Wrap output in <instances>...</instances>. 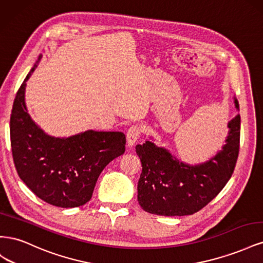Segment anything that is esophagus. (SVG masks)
<instances>
[{
  "mask_svg": "<svg viewBox=\"0 0 263 263\" xmlns=\"http://www.w3.org/2000/svg\"><path fill=\"white\" fill-rule=\"evenodd\" d=\"M141 135V129L138 126H132L129 127V129L127 130L126 134V139H127V146L133 147L135 144H136L137 140L139 139Z\"/></svg>",
  "mask_w": 263,
  "mask_h": 263,
  "instance_id": "1",
  "label": "esophagus"
}]
</instances>
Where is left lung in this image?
<instances>
[{
	"mask_svg": "<svg viewBox=\"0 0 263 263\" xmlns=\"http://www.w3.org/2000/svg\"><path fill=\"white\" fill-rule=\"evenodd\" d=\"M235 106L239 109L236 98ZM227 127L221 150L195 165L180 161L153 141L137 145L142 166L137 185L141 209L162 216H184L208 205L232 177L239 154L240 115H236Z\"/></svg>",
	"mask_w": 263,
	"mask_h": 263,
	"instance_id": "1",
	"label": "left lung"
}]
</instances>
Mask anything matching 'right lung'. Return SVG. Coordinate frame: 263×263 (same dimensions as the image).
Returning <instances> with one entry per match:
<instances>
[{
  "mask_svg": "<svg viewBox=\"0 0 263 263\" xmlns=\"http://www.w3.org/2000/svg\"><path fill=\"white\" fill-rule=\"evenodd\" d=\"M42 54L18 89L10 121L11 146L18 177L36 196L63 209L84 205L92 197L101 172L125 153L122 132L85 130L70 137L47 135L29 116L26 82Z\"/></svg>",
  "mask_w": 263,
  "mask_h": 263,
  "instance_id": "right-lung-1",
  "label": "right lung"
}]
</instances>
